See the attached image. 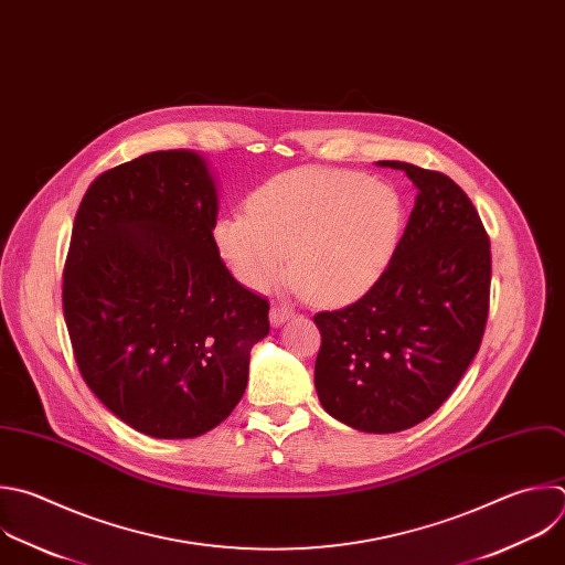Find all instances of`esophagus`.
<instances>
[{
	"instance_id": "obj_1",
	"label": "esophagus",
	"mask_w": 565,
	"mask_h": 565,
	"mask_svg": "<svg viewBox=\"0 0 565 565\" xmlns=\"http://www.w3.org/2000/svg\"><path fill=\"white\" fill-rule=\"evenodd\" d=\"M292 315H295V310L288 308V306H273V308H270V323H273V326H281V323L288 321Z\"/></svg>"
}]
</instances>
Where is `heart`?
<instances>
[{
    "mask_svg": "<svg viewBox=\"0 0 565 565\" xmlns=\"http://www.w3.org/2000/svg\"><path fill=\"white\" fill-rule=\"evenodd\" d=\"M246 213L222 217L213 242L231 275L250 290L281 273L319 306L348 303L388 266L402 231V200L388 183L348 170L299 168L264 181Z\"/></svg>",
    "mask_w": 565,
    "mask_h": 565,
    "instance_id": "obj_1",
    "label": "heart"
}]
</instances>
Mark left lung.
Here are the masks:
<instances>
[{"label":"left lung","mask_w":565,"mask_h":565,"mask_svg":"<svg viewBox=\"0 0 565 565\" xmlns=\"http://www.w3.org/2000/svg\"><path fill=\"white\" fill-rule=\"evenodd\" d=\"M404 170L415 209L388 268L354 303L315 315V388L328 415L374 435L428 419L475 359L490 306V239L461 188L437 170Z\"/></svg>","instance_id":"left-lung-1"}]
</instances>
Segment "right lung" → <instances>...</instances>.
Segmentation results:
<instances>
[{
    "mask_svg": "<svg viewBox=\"0 0 565 565\" xmlns=\"http://www.w3.org/2000/svg\"><path fill=\"white\" fill-rule=\"evenodd\" d=\"M217 185L193 150L102 172L79 204L64 266V319L95 397L154 439L220 426L248 384L268 301L222 262Z\"/></svg>",
    "mask_w": 565,
    "mask_h": 565,
    "instance_id": "add662e5",
    "label": "right lung"
}]
</instances>
